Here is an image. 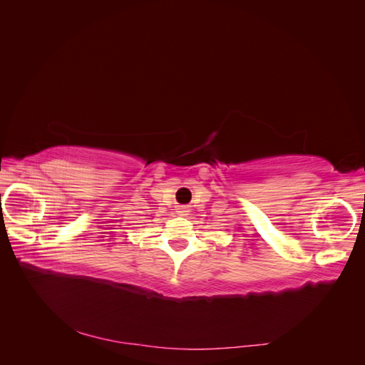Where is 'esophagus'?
<instances>
[{
	"label": "esophagus",
	"instance_id": "34e87169",
	"mask_svg": "<svg viewBox=\"0 0 365 365\" xmlns=\"http://www.w3.org/2000/svg\"><path fill=\"white\" fill-rule=\"evenodd\" d=\"M181 216H185L187 215V210L185 208H180V212H178Z\"/></svg>",
	"mask_w": 365,
	"mask_h": 365
}]
</instances>
